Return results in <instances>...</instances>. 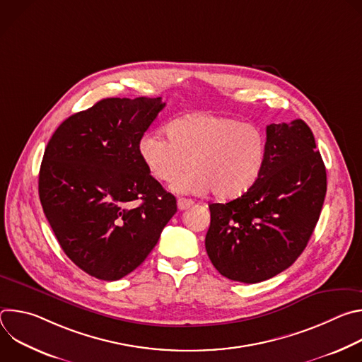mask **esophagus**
Returning <instances> with one entry per match:
<instances>
[{"mask_svg":"<svg viewBox=\"0 0 362 362\" xmlns=\"http://www.w3.org/2000/svg\"><path fill=\"white\" fill-rule=\"evenodd\" d=\"M193 204H194V202L192 199H185V197H179L177 199V208H179V211L189 209V208H192Z\"/></svg>","mask_w":362,"mask_h":362,"instance_id":"esophagus-1","label":"esophagus"}]
</instances>
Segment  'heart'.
<instances>
[{"label": "heart", "instance_id": "heart-1", "mask_svg": "<svg viewBox=\"0 0 362 362\" xmlns=\"http://www.w3.org/2000/svg\"><path fill=\"white\" fill-rule=\"evenodd\" d=\"M166 133L144 134L139 148L147 169L160 182H172L190 159L192 168L172 183L176 193L212 190L218 199H235L262 172L267 139L252 124L199 112L172 120Z\"/></svg>", "mask_w": 362, "mask_h": 362}]
</instances>
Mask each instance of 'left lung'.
Listing matches in <instances>:
<instances>
[{
  "mask_svg": "<svg viewBox=\"0 0 362 362\" xmlns=\"http://www.w3.org/2000/svg\"><path fill=\"white\" fill-rule=\"evenodd\" d=\"M327 193V170L314 134L298 119L267 127V156L255 185L212 203L204 246L228 279L256 284L289 268L306 247Z\"/></svg>",
  "mask_w": 362,
  "mask_h": 362,
  "instance_id": "8db88e82",
  "label": "left lung"
}]
</instances>
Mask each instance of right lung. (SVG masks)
Masks as SVG:
<instances>
[{
	"label": "right lung",
	"instance_id": "1",
	"mask_svg": "<svg viewBox=\"0 0 362 362\" xmlns=\"http://www.w3.org/2000/svg\"><path fill=\"white\" fill-rule=\"evenodd\" d=\"M165 106L162 97L103 98L64 120L45 147L44 215L64 253L97 279L117 281L141 265L177 211L139 148Z\"/></svg>",
	"mask_w": 362,
	"mask_h": 362
}]
</instances>
